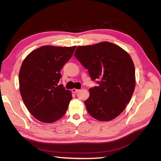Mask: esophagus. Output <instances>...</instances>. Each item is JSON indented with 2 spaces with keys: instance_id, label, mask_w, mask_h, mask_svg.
<instances>
[{
  "instance_id": "1",
  "label": "esophagus",
  "mask_w": 161,
  "mask_h": 161,
  "mask_svg": "<svg viewBox=\"0 0 161 161\" xmlns=\"http://www.w3.org/2000/svg\"><path fill=\"white\" fill-rule=\"evenodd\" d=\"M79 91H80L79 89H72V92H73V93H76V92H78Z\"/></svg>"
}]
</instances>
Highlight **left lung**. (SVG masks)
<instances>
[{"label":"left lung","mask_w":161,"mask_h":161,"mask_svg":"<svg viewBox=\"0 0 161 161\" xmlns=\"http://www.w3.org/2000/svg\"><path fill=\"white\" fill-rule=\"evenodd\" d=\"M75 56L88 70L99 85L89 89L85 101L89 114L95 119L108 121L122 113L135 89V67L122 48L108 42L79 46Z\"/></svg>","instance_id":"obj_1"}]
</instances>
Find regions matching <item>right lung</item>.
Segmentation results:
<instances>
[{
    "label": "right lung",
    "instance_id": "obj_1",
    "mask_svg": "<svg viewBox=\"0 0 161 161\" xmlns=\"http://www.w3.org/2000/svg\"><path fill=\"white\" fill-rule=\"evenodd\" d=\"M76 46H42L29 53L19 75V90L30 114L43 123H52L64 115L72 99L62 85L60 70Z\"/></svg>",
    "mask_w": 161,
    "mask_h": 161
}]
</instances>
